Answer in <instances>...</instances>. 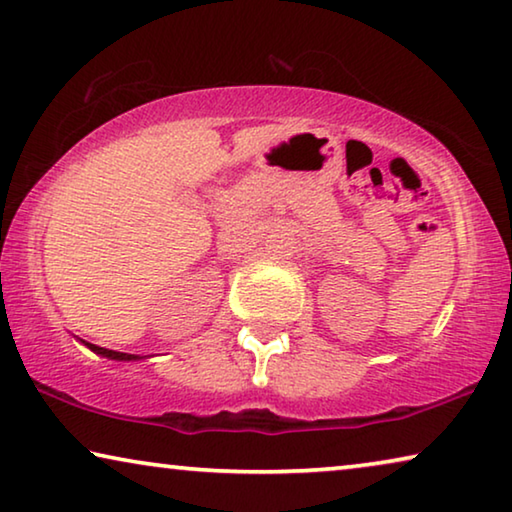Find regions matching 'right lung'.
Instances as JSON below:
<instances>
[{
	"mask_svg": "<svg viewBox=\"0 0 512 512\" xmlns=\"http://www.w3.org/2000/svg\"><path fill=\"white\" fill-rule=\"evenodd\" d=\"M86 346L95 351L97 355H104V358H111V360H136V355H129V353H118V351H109V348H102V346H95V344H88Z\"/></svg>",
	"mask_w": 512,
	"mask_h": 512,
	"instance_id": "right-lung-1",
	"label": "right lung"
}]
</instances>
